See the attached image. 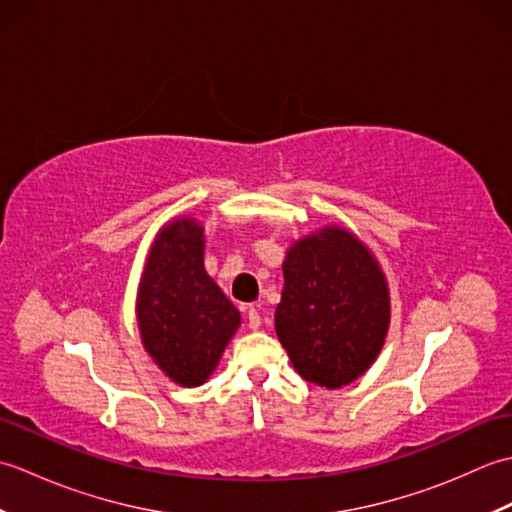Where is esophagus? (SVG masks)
Masks as SVG:
<instances>
[{
    "mask_svg": "<svg viewBox=\"0 0 512 512\" xmlns=\"http://www.w3.org/2000/svg\"><path fill=\"white\" fill-rule=\"evenodd\" d=\"M259 325H262V319H259V312L255 306L248 308V328L250 330H259Z\"/></svg>",
    "mask_w": 512,
    "mask_h": 512,
    "instance_id": "obj_1",
    "label": "esophagus"
}]
</instances>
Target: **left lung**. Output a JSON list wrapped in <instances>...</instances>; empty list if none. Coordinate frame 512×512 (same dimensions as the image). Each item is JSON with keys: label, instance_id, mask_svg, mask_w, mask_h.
Returning <instances> with one entry per match:
<instances>
[{"label": "left lung", "instance_id": "8db88e82", "mask_svg": "<svg viewBox=\"0 0 512 512\" xmlns=\"http://www.w3.org/2000/svg\"><path fill=\"white\" fill-rule=\"evenodd\" d=\"M275 332L301 378L339 389L383 350L391 301L378 259L339 224L295 239L284 259Z\"/></svg>", "mask_w": 512, "mask_h": 512}]
</instances>
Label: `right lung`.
<instances>
[{"label":"right lung","mask_w":512,"mask_h":512,"mask_svg":"<svg viewBox=\"0 0 512 512\" xmlns=\"http://www.w3.org/2000/svg\"><path fill=\"white\" fill-rule=\"evenodd\" d=\"M204 226L178 215L156 233L136 292L145 352L173 383L200 387L215 372L242 317L204 268Z\"/></svg>","instance_id":"1"}]
</instances>
